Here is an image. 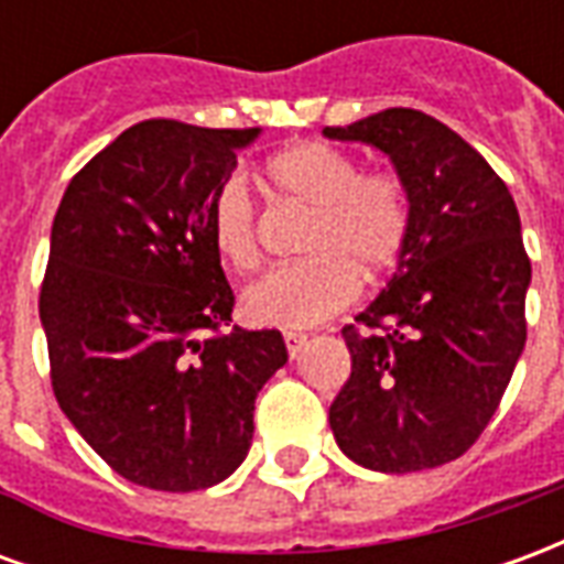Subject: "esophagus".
<instances>
[{
    "instance_id": "obj_1",
    "label": "esophagus",
    "mask_w": 564,
    "mask_h": 564,
    "mask_svg": "<svg viewBox=\"0 0 564 564\" xmlns=\"http://www.w3.org/2000/svg\"><path fill=\"white\" fill-rule=\"evenodd\" d=\"M283 341H286L290 356H299V350L307 344V335H302V332H283Z\"/></svg>"
}]
</instances>
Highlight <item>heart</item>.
<instances>
[{"mask_svg":"<svg viewBox=\"0 0 564 564\" xmlns=\"http://www.w3.org/2000/svg\"><path fill=\"white\" fill-rule=\"evenodd\" d=\"M269 181L286 202L314 210L302 238L307 259L265 271L245 290V314L259 326L305 329L347 307L359 281L390 274L411 235V208L390 174H362L356 156L305 141L274 153ZM210 241L235 271L257 269V208L241 174H229L210 198Z\"/></svg>","mask_w":564,"mask_h":564,"instance_id":"heart-1","label":"heart"}]
</instances>
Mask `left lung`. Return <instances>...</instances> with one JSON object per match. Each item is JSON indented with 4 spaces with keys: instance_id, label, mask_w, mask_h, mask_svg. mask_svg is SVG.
Instances as JSON below:
<instances>
[{
    "instance_id": "obj_1",
    "label": "left lung",
    "mask_w": 564,
    "mask_h": 564,
    "mask_svg": "<svg viewBox=\"0 0 564 564\" xmlns=\"http://www.w3.org/2000/svg\"><path fill=\"white\" fill-rule=\"evenodd\" d=\"M323 135L387 153L411 208L390 283L341 332L354 368L332 435L371 471L437 468L480 437L525 347L520 214L492 165L423 111L387 108Z\"/></svg>"
}]
</instances>
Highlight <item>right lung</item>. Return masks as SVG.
I'll use <instances>...</instances> for the list:
<instances>
[{
    "label": "right lung",
    "mask_w": 564,
    "mask_h": 564,
    "mask_svg": "<svg viewBox=\"0 0 564 564\" xmlns=\"http://www.w3.org/2000/svg\"><path fill=\"white\" fill-rule=\"evenodd\" d=\"M259 129L144 120L59 202L42 314L68 423L120 477L162 492L220 484L253 441V402L286 362L278 329L232 323L210 198Z\"/></svg>",
    "instance_id": "right-lung-1"
}]
</instances>
